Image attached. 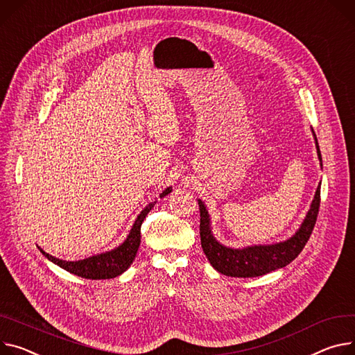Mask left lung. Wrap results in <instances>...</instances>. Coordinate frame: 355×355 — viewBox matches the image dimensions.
Wrapping results in <instances>:
<instances>
[{
    "instance_id": "8db88e82",
    "label": "left lung",
    "mask_w": 355,
    "mask_h": 355,
    "mask_svg": "<svg viewBox=\"0 0 355 355\" xmlns=\"http://www.w3.org/2000/svg\"><path fill=\"white\" fill-rule=\"evenodd\" d=\"M315 148L318 159L321 160V153L318 142L315 138ZM200 210V241L202 249L210 261V264L225 276L230 277H259L267 275L270 271L286 267L290 264L309 241L314 225L317 222V214L320 209V184L315 190L314 199L311 202L310 210L306 214L302 226L290 239L275 243V244H259V246H248L243 249H230L217 241L211 233L210 216L205 203L199 199Z\"/></svg>"
}]
</instances>
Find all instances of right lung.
<instances>
[{
	"label": "right lung",
	"instance_id": "1",
	"mask_svg": "<svg viewBox=\"0 0 355 355\" xmlns=\"http://www.w3.org/2000/svg\"><path fill=\"white\" fill-rule=\"evenodd\" d=\"M172 192V187H168L163 190L160 193V198L166 196ZM156 205V202L149 203L141 213L136 217V220L126 237V240L118 246L116 249L111 252H105L84 260H78V261H67L53 257L48 253H45L41 248V253L52 263H55L57 266L62 267L64 270L72 272V275L83 277V279H89V280H106V279H114L122 275L123 271L129 268L132 261L135 260L136 253H138L139 244H141V226L148 213L152 210V207Z\"/></svg>",
	"mask_w": 355,
	"mask_h": 355
}]
</instances>
